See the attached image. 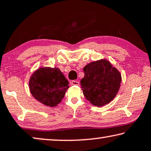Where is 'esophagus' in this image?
<instances>
[{
	"label": "esophagus",
	"mask_w": 151,
	"mask_h": 151,
	"mask_svg": "<svg viewBox=\"0 0 151 151\" xmlns=\"http://www.w3.org/2000/svg\"><path fill=\"white\" fill-rule=\"evenodd\" d=\"M71 85H73V86H79V84H80V83H79L78 81L72 80L71 82Z\"/></svg>",
	"instance_id": "obj_1"
}]
</instances>
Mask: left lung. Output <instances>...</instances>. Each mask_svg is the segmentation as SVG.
I'll list each match as a JSON object with an SVG mask.
<instances>
[{
  "mask_svg": "<svg viewBox=\"0 0 151 151\" xmlns=\"http://www.w3.org/2000/svg\"><path fill=\"white\" fill-rule=\"evenodd\" d=\"M83 70L84 77L80 83L86 99L97 106L109 103L119 90L122 76L119 71L106 59L90 63Z\"/></svg>",
  "mask_w": 151,
  "mask_h": 151,
  "instance_id": "left-lung-1",
  "label": "left lung"
}]
</instances>
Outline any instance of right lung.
Returning <instances> with one entry per match:
<instances>
[{
  "instance_id": "right-lung-1",
  "label": "right lung",
  "mask_w": 151,
  "mask_h": 151,
  "mask_svg": "<svg viewBox=\"0 0 151 151\" xmlns=\"http://www.w3.org/2000/svg\"><path fill=\"white\" fill-rule=\"evenodd\" d=\"M69 82L59 68H40L29 79L31 94L46 106L54 107L61 103L69 88Z\"/></svg>"
}]
</instances>
